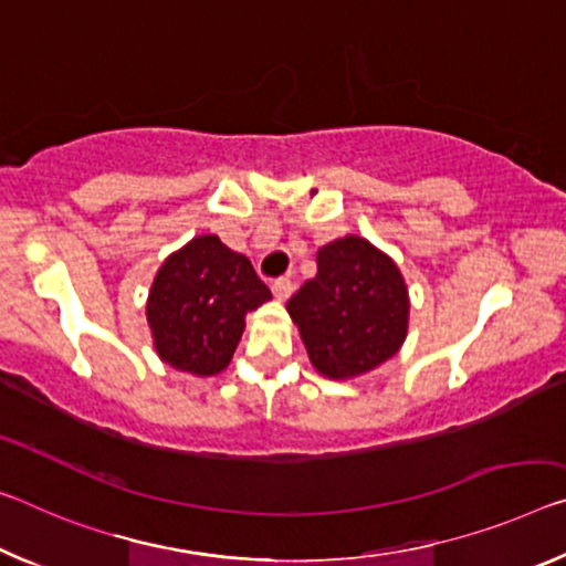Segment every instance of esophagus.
<instances>
[{"instance_id":"obj_1","label":"esophagus","mask_w":566,"mask_h":566,"mask_svg":"<svg viewBox=\"0 0 566 566\" xmlns=\"http://www.w3.org/2000/svg\"><path fill=\"white\" fill-rule=\"evenodd\" d=\"M271 289H273L275 298L281 301V303H285V301L291 298V293H293V283L289 281V277H277V281H273Z\"/></svg>"}]
</instances>
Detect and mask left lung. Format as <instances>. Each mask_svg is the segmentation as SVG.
Returning a JSON list of instances; mask_svg holds the SVG:
<instances>
[{"mask_svg":"<svg viewBox=\"0 0 566 566\" xmlns=\"http://www.w3.org/2000/svg\"><path fill=\"white\" fill-rule=\"evenodd\" d=\"M316 263V275L289 301L293 324L321 377H364L402 349L410 326L405 275L359 234L328 242Z\"/></svg>","mask_w":566,"mask_h":566,"instance_id":"1","label":"left lung"}]
</instances>
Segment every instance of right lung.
<instances>
[{
  "instance_id": "add662e5",
  "label": "right lung",
  "mask_w": 566,
  "mask_h": 566,
  "mask_svg": "<svg viewBox=\"0 0 566 566\" xmlns=\"http://www.w3.org/2000/svg\"><path fill=\"white\" fill-rule=\"evenodd\" d=\"M271 298L245 255L217 234H197L154 275L146 298L154 349L177 371L214 377L232 361L248 313Z\"/></svg>"
}]
</instances>
